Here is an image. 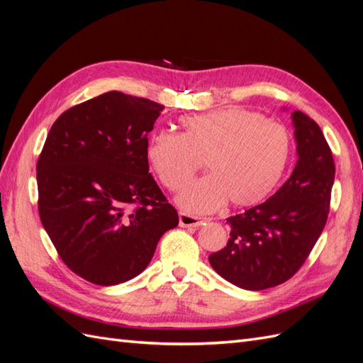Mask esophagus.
<instances>
[{
	"mask_svg": "<svg viewBox=\"0 0 363 363\" xmlns=\"http://www.w3.org/2000/svg\"><path fill=\"white\" fill-rule=\"evenodd\" d=\"M179 221H180L182 227H199L204 221H207V218H200V216H195V215H191V213L180 212L179 213Z\"/></svg>",
	"mask_w": 363,
	"mask_h": 363,
	"instance_id": "34e87169",
	"label": "esophagus"
}]
</instances>
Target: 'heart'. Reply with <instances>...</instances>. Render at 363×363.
<instances>
[{
    "label": "heart",
    "instance_id": "b5f03b06",
    "mask_svg": "<svg viewBox=\"0 0 363 363\" xmlns=\"http://www.w3.org/2000/svg\"><path fill=\"white\" fill-rule=\"evenodd\" d=\"M180 127V133L152 135L145 159L169 191L182 189L204 159L211 172L177 196L180 207L189 213L213 212L228 199L235 206L263 201L277 188L291 160L288 128L259 112L225 107L183 116Z\"/></svg>",
    "mask_w": 363,
    "mask_h": 363
}]
</instances>
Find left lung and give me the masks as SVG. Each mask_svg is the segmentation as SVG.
<instances>
[{
  "mask_svg": "<svg viewBox=\"0 0 363 363\" xmlns=\"http://www.w3.org/2000/svg\"><path fill=\"white\" fill-rule=\"evenodd\" d=\"M296 163L291 177L265 203L227 218V245L208 256L212 268L247 291L289 280L311 255L327 223L335 162L312 118L291 113Z\"/></svg>",
  "mask_w": 363,
  "mask_h": 363,
  "instance_id": "8db88e82",
  "label": "left lung"
}]
</instances>
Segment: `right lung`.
Wrapping results in <instances>:
<instances>
[{"mask_svg": "<svg viewBox=\"0 0 363 363\" xmlns=\"http://www.w3.org/2000/svg\"><path fill=\"white\" fill-rule=\"evenodd\" d=\"M163 106L107 92L52 124L38 160L39 216L77 276L113 286L139 276L177 211L148 172L145 147Z\"/></svg>", "mask_w": 363, "mask_h": 363, "instance_id": "right-lung-1", "label": "right lung"}]
</instances>
